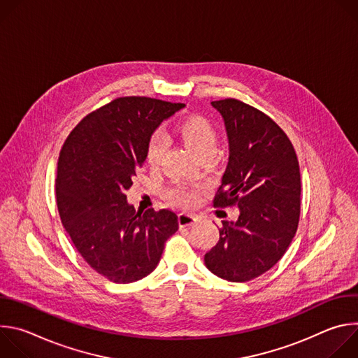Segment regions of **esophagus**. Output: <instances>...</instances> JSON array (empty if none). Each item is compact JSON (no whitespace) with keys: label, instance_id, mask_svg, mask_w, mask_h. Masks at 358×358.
Returning <instances> with one entry per match:
<instances>
[{"label":"esophagus","instance_id":"1","mask_svg":"<svg viewBox=\"0 0 358 358\" xmlns=\"http://www.w3.org/2000/svg\"><path fill=\"white\" fill-rule=\"evenodd\" d=\"M198 221V218L192 214H187V213H181L178 214V224L180 227H191Z\"/></svg>","mask_w":358,"mask_h":358}]
</instances>
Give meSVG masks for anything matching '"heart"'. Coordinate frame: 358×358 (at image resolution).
Instances as JSON below:
<instances>
[{
    "label": "heart",
    "instance_id": "obj_1",
    "mask_svg": "<svg viewBox=\"0 0 358 358\" xmlns=\"http://www.w3.org/2000/svg\"><path fill=\"white\" fill-rule=\"evenodd\" d=\"M178 138L194 152L198 160H213L218 150V131L215 126L202 116H191L176 126ZM167 141L162 133H155L145 147V162L151 169H157L166 155ZM166 196L174 206L191 207L196 201V189L185 182H174L167 188Z\"/></svg>",
    "mask_w": 358,
    "mask_h": 358
}]
</instances>
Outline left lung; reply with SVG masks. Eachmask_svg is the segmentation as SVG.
I'll use <instances>...</instances> for the list:
<instances>
[{"label": "left lung", "mask_w": 358, "mask_h": 358, "mask_svg": "<svg viewBox=\"0 0 358 358\" xmlns=\"http://www.w3.org/2000/svg\"><path fill=\"white\" fill-rule=\"evenodd\" d=\"M225 123L229 160L214 207L239 208L222 222L206 266L229 282H248L273 268L287 250L300 217V170L286 133L241 100L211 101Z\"/></svg>", "instance_id": "1"}]
</instances>
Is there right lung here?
<instances>
[{
    "label": "right lung",
    "mask_w": 358,
    "mask_h": 358,
    "mask_svg": "<svg viewBox=\"0 0 358 358\" xmlns=\"http://www.w3.org/2000/svg\"><path fill=\"white\" fill-rule=\"evenodd\" d=\"M184 103L126 96L89 113L65 140L57 173L58 211L87 265L115 283L156 269L178 229L170 210L138 213L126 189L145 160L148 138Z\"/></svg>",
    "instance_id": "right-lung-1"
}]
</instances>
